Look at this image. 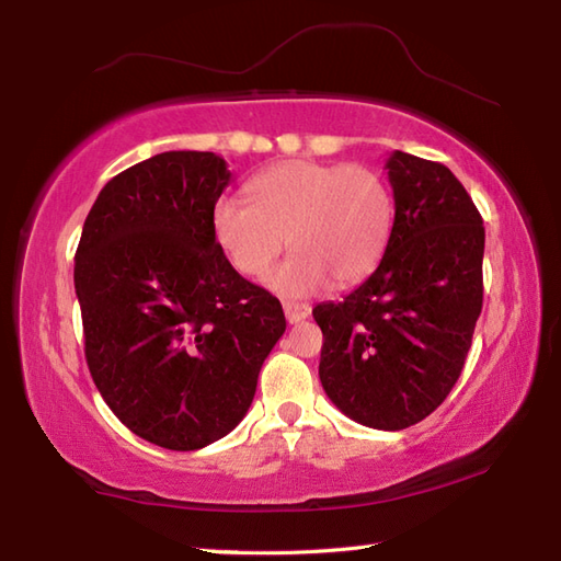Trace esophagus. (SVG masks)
<instances>
[{"label":"esophagus","instance_id":"1","mask_svg":"<svg viewBox=\"0 0 561 561\" xmlns=\"http://www.w3.org/2000/svg\"><path fill=\"white\" fill-rule=\"evenodd\" d=\"M283 310H285V320L290 324H298L302 320H308L310 317V305L308 302H295V300H285L283 302Z\"/></svg>","mask_w":561,"mask_h":561}]
</instances>
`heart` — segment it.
Returning <instances> with one entry per match:
<instances>
[{
    "instance_id": "obj_1",
    "label": "heart",
    "mask_w": 561,
    "mask_h": 561,
    "mask_svg": "<svg viewBox=\"0 0 561 561\" xmlns=\"http://www.w3.org/2000/svg\"><path fill=\"white\" fill-rule=\"evenodd\" d=\"M247 199L215 205L219 247L241 276L263 278L283 253L293 256L268 278L290 298L348 285L376 268L393 229V195L374 168L317 161L268 165L247 183Z\"/></svg>"
}]
</instances>
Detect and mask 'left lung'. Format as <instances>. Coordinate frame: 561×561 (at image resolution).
<instances>
[{
  "instance_id": "obj_1",
  "label": "left lung",
  "mask_w": 561,
  "mask_h": 561,
  "mask_svg": "<svg viewBox=\"0 0 561 561\" xmlns=\"http://www.w3.org/2000/svg\"><path fill=\"white\" fill-rule=\"evenodd\" d=\"M396 217L378 268L342 302L312 310L320 380L346 417L405 430L442 405L467 362L483 305L485 229L447 165L393 151Z\"/></svg>"
}]
</instances>
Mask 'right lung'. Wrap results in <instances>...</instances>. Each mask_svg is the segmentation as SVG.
Here are the masks:
<instances>
[{
	"instance_id": "add662e5",
	"label": "right lung",
	"mask_w": 561,
	"mask_h": 561,
	"mask_svg": "<svg viewBox=\"0 0 561 561\" xmlns=\"http://www.w3.org/2000/svg\"><path fill=\"white\" fill-rule=\"evenodd\" d=\"M209 151H165L100 190L76 253L84 358L136 437L173 451L229 435L285 332L278 298L241 278L215 237L229 185Z\"/></svg>"
}]
</instances>
